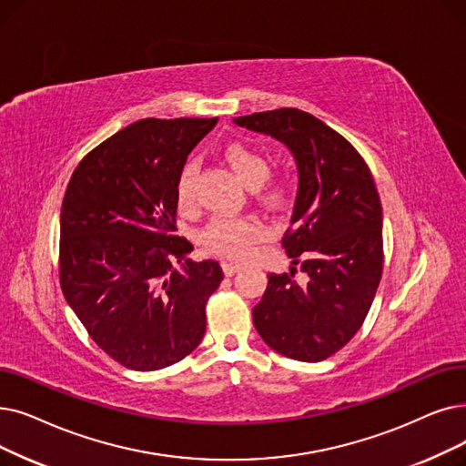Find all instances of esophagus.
I'll return each instance as SVG.
<instances>
[{
	"label": "esophagus",
	"instance_id": "obj_1",
	"mask_svg": "<svg viewBox=\"0 0 466 466\" xmlns=\"http://www.w3.org/2000/svg\"><path fill=\"white\" fill-rule=\"evenodd\" d=\"M239 268H241V267L236 265V262H228V260L222 262V272H225V276H234Z\"/></svg>",
	"mask_w": 466,
	"mask_h": 466
}]
</instances>
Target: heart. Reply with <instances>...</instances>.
Returning <instances> with one entry per match:
<instances>
[{
    "instance_id": "1",
    "label": "heart",
    "mask_w": 466,
    "mask_h": 466,
    "mask_svg": "<svg viewBox=\"0 0 466 466\" xmlns=\"http://www.w3.org/2000/svg\"><path fill=\"white\" fill-rule=\"evenodd\" d=\"M222 157L227 159V164L236 171V175L249 187L260 185L262 180L267 178L270 169L268 157L265 154L248 143H239V140H234V143H228L225 148H222ZM194 177H196V164L194 161H188V164H185L183 169H180L177 177V187H175L177 201L180 208H187L192 204ZM286 192H288L286 180L274 178L267 187V198L274 201L281 199L286 196ZM262 234H265V227H262L255 217L220 213V215H215L209 220L206 230L201 232V244L217 255L241 258L249 253V248Z\"/></svg>"
}]
</instances>
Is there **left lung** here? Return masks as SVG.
I'll list each match as a JSON object with an SVG mask.
<instances>
[{
    "instance_id": "8db88e82",
    "label": "left lung",
    "mask_w": 466,
    "mask_h": 466,
    "mask_svg": "<svg viewBox=\"0 0 466 466\" xmlns=\"http://www.w3.org/2000/svg\"><path fill=\"white\" fill-rule=\"evenodd\" d=\"M297 159L299 190L283 249L307 283L270 274L253 309L267 345L293 360L340 350L366 319L382 274V208L366 161L345 137L309 112L279 108L234 117Z\"/></svg>"
}]
</instances>
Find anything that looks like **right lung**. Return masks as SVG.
Masks as SVG:
<instances>
[{
  "mask_svg": "<svg viewBox=\"0 0 466 466\" xmlns=\"http://www.w3.org/2000/svg\"><path fill=\"white\" fill-rule=\"evenodd\" d=\"M218 117L138 119L76 167L60 209V288L96 345L135 371L188 356L204 339L217 260L175 236L177 177Z\"/></svg>",
  "mask_w": 466,
  "mask_h": 466,
  "instance_id": "add662e5",
  "label": "right lung"
}]
</instances>
